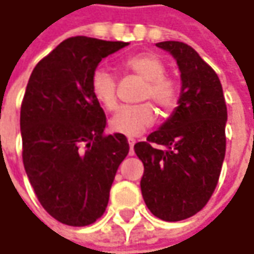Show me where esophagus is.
Segmentation results:
<instances>
[{"instance_id": "obj_1", "label": "esophagus", "mask_w": 254, "mask_h": 254, "mask_svg": "<svg viewBox=\"0 0 254 254\" xmlns=\"http://www.w3.org/2000/svg\"><path fill=\"white\" fill-rule=\"evenodd\" d=\"M134 143H136V140H134V139H128V144H130V153H133V147H134Z\"/></svg>"}]
</instances>
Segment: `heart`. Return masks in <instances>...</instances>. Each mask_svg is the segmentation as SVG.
<instances>
[{
  "mask_svg": "<svg viewBox=\"0 0 254 254\" xmlns=\"http://www.w3.org/2000/svg\"><path fill=\"white\" fill-rule=\"evenodd\" d=\"M124 70L144 80L140 99H152L162 110H171L178 101V86L174 80L165 76V64L159 57L150 52H142L128 57L123 63ZM90 89L93 98L101 107L111 111L117 107V81L107 70H96L92 76ZM156 114L150 104L124 107L110 120V128L117 134L136 137L144 133L155 123Z\"/></svg>",
  "mask_w": 254,
  "mask_h": 254,
  "instance_id": "heart-1",
  "label": "heart"
}]
</instances>
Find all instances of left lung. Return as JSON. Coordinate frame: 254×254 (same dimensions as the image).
<instances>
[{
  "label": "left lung",
  "instance_id": "left-lung-1",
  "mask_svg": "<svg viewBox=\"0 0 254 254\" xmlns=\"http://www.w3.org/2000/svg\"><path fill=\"white\" fill-rule=\"evenodd\" d=\"M156 47L177 61L178 107L146 142L134 144V152L144 167L140 189L146 206L156 218L175 222L203 209L218 184L225 158L227 105L216 73L193 48L175 41Z\"/></svg>",
  "mask_w": 254,
  "mask_h": 254
}]
</instances>
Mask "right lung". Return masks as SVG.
Masks as SVG:
<instances>
[{
	"mask_svg": "<svg viewBox=\"0 0 254 254\" xmlns=\"http://www.w3.org/2000/svg\"><path fill=\"white\" fill-rule=\"evenodd\" d=\"M127 45L68 38L27 83L20 111L24 170L41 205L65 225L84 227L104 215L128 153L126 136H104L107 117L90 89L102 58Z\"/></svg>",
	"mask_w": 254,
	"mask_h": 254,
	"instance_id": "add662e5",
	"label": "right lung"
}]
</instances>
